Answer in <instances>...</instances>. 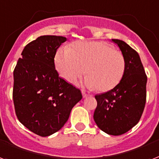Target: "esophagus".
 Returning a JSON list of instances; mask_svg holds the SVG:
<instances>
[{
	"mask_svg": "<svg viewBox=\"0 0 159 159\" xmlns=\"http://www.w3.org/2000/svg\"><path fill=\"white\" fill-rule=\"evenodd\" d=\"M82 94H83V97L84 98H88V97H89V95L88 94V93H86L84 92V91H82Z\"/></svg>",
	"mask_w": 159,
	"mask_h": 159,
	"instance_id": "1",
	"label": "esophagus"
}]
</instances>
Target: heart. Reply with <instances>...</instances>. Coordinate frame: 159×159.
Instances as JSON below:
<instances>
[{"mask_svg": "<svg viewBox=\"0 0 159 159\" xmlns=\"http://www.w3.org/2000/svg\"><path fill=\"white\" fill-rule=\"evenodd\" d=\"M54 61L56 69L65 80L74 84L86 72L84 84L100 92L117 85L126 66L124 54L102 41L76 42L70 48H59Z\"/></svg>", "mask_w": 159, "mask_h": 159, "instance_id": "1", "label": "heart"}]
</instances>
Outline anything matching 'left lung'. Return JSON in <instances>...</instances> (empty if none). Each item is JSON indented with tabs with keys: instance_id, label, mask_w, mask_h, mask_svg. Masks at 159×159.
I'll use <instances>...</instances> for the list:
<instances>
[{
	"instance_id": "left-lung-1",
	"label": "left lung",
	"mask_w": 159,
	"mask_h": 159,
	"mask_svg": "<svg viewBox=\"0 0 159 159\" xmlns=\"http://www.w3.org/2000/svg\"><path fill=\"white\" fill-rule=\"evenodd\" d=\"M124 54L126 62L122 80L110 91L95 95L98 105L95 123L111 135L126 133L139 122L146 102L147 75L136 51L119 39H112Z\"/></svg>"
}]
</instances>
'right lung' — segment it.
I'll return each instance as SVG.
<instances>
[{
	"mask_svg": "<svg viewBox=\"0 0 159 159\" xmlns=\"http://www.w3.org/2000/svg\"><path fill=\"white\" fill-rule=\"evenodd\" d=\"M65 37H39L25 46L14 70L13 100L20 122L45 137L61 129L82 98L80 90L59 77L54 63Z\"/></svg>",
	"mask_w": 159,
	"mask_h": 159,
	"instance_id": "obj_1",
	"label": "right lung"
}]
</instances>
